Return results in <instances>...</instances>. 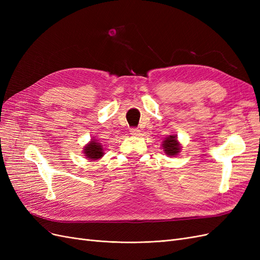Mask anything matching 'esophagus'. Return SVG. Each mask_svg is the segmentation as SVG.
<instances>
[{"label": "esophagus", "instance_id": "obj_1", "mask_svg": "<svg viewBox=\"0 0 260 260\" xmlns=\"http://www.w3.org/2000/svg\"><path fill=\"white\" fill-rule=\"evenodd\" d=\"M130 135L133 136V137L140 136V130L137 129V128H131V129H130Z\"/></svg>", "mask_w": 260, "mask_h": 260}]
</instances>
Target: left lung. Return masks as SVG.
Instances as JSON below:
<instances>
[{
  "mask_svg": "<svg viewBox=\"0 0 260 260\" xmlns=\"http://www.w3.org/2000/svg\"><path fill=\"white\" fill-rule=\"evenodd\" d=\"M161 147L165 154L168 155L169 157H176L181 152V148H182L178 141V137L174 135L168 136L164 139Z\"/></svg>",
  "mask_w": 260,
  "mask_h": 260,
  "instance_id": "1",
  "label": "left lung"
}]
</instances>
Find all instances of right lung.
Segmentation results:
<instances>
[{"instance_id": "1", "label": "right lung", "mask_w": 260, "mask_h": 260, "mask_svg": "<svg viewBox=\"0 0 260 260\" xmlns=\"http://www.w3.org/2000/svg\"><path fill=\"white\" fill-rule=\"evenodd\" d=\"M82 152L85 156V158H88L91 161L99 160L105 154L103 145H102V143L98 142V140L95 139H92L88 144H85V146H83Z\"/></svg>"}]
</instances>
